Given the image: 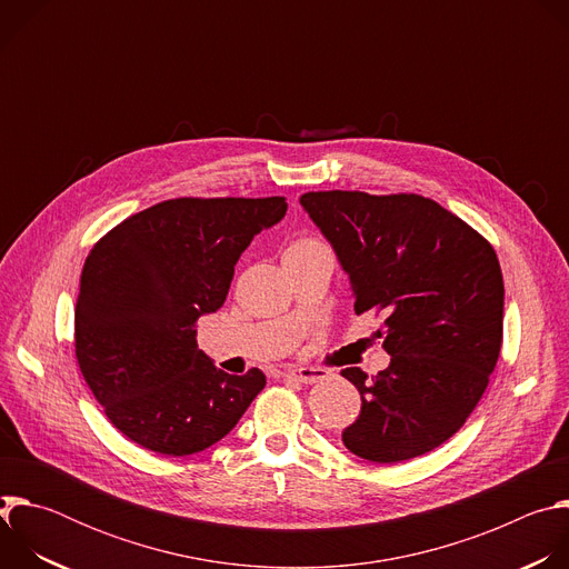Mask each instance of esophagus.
<instances>
[{"label":"esophagus","mask_w":569,"mask_h":569,"mask_svg":"<svg viewBox=\"0 0 569 569\" xmlns=\"http://www.w3.org/2000/svg\"><path fill=\"white\" fill-rule=\"evenodd\" d=\"M329 371H323L319 367H292L288 371H283V378L288 380H297V382H303V385H312V382H319L327 378Z\"/></svg>","instance_id":"obj_1"}]
</instances>
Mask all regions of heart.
I'll list each match as a JSON object with an SVG mask.
<instances>
[{"instance_id": "1", "label": "heart", "mask_w": 569, "mask_h": 569, "mask_svg": "<svg viewBox=\"0 0 569 569\" xmlns=\"http://www.w3.org/2000/svg\"><path fill=\"white\" fill-rule=\"evenodd\" d=\"M310 246H317V240H312V238H301V240H297V242H292V250H297V248H310ZM288 248V250H290Z\"/></svg>"}]
</instances>
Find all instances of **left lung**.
Here are the masks:
<instances>
[{
	"instance_id": "1",
	"label": "left lung",
	"mask_w": 569,
	"mask_h": 569,
	"mask_svg": "<svg viewBox=\"0 0 569 569\" xmlns=\"http://www.w3.org/2000/svg\"><path fill=\"white\" fill-rule=\"evenodd\" d=\"M349 274L356 312H385L391 362L367 378L345 446L396 463L448 441L489 385L502 347L505 281L496 250L470 224L417 193L310 191L299 198Z\"/></svg>"
}]
</instances>
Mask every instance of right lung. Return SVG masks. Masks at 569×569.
Listing matches in <instances>:
<instances>
[{"instance_id":"1","label":"right lung","mask_w":569,"mask_h":569,"mask_svg":"<svg viewBox=\"0 0 569 569\" xmlns=\"http://www.w3.org/2000/svg\"><path fill=\"white\" fill-rule=\"evenodd\" d=\"M286 198H176L108 231L80 274L76 358L112 426L169 457L233 430L266 387L224 373L198 349L196 323L229 292L252 238L286 216Z\"/></svg>"}]
</instances>
